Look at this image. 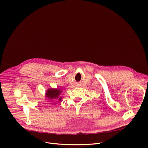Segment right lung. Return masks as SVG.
Returning <instances> with one entry per match:
<instances>
[{
    "instance_id": "obj_1",
    "label": "right lung",
    "mask_w": 148,
    "mask_h": 148,
    "mask_svg": "<svg viewBox=\"0 0 148 148\" xmlns=\"http://www.w3.org/2000/svg\"><path fill=\"white\" fill-rule=\"evenodd\" d=\"M62 89H61L58 87H57V88H49L46 92L45 97L48 99H50L51 101H61L62 97L61 96V94L62 93Z\"/></svg>"
}]
</instances>
